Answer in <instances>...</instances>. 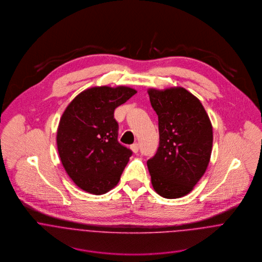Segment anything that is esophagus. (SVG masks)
<instances>
[{
  "label": "esophagus",
  "mask_w": 262,
  "mask_h": 262,
  "mask_svg": "<svg viewBox=\"0 0 262 262\" xmlns=\"http://www.w3.org/2000/svg\"><path fill=\"white\" fill-rule=\"evenodd\" d=\"M130 148H131V150H132L134 153H137V152H138V148H139V146H138V144H137V143H134V144H132V145L130 146Z\"/></svg>",
  "instance_id": "34e87169"
}]
</instances>
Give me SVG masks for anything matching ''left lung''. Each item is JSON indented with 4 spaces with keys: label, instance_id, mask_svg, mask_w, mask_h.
<instances>
[{
    "label": "left lung",
    "instance_id": "left-lung-1",
    "mask_svg": "<svg viewBox=\"0 0 262 262\" xmlns=\"http://www.w3.org/2000/svg\"><path fill=\"white\" fill-rule=\"evenodd\" d=\"M158 116L159 146L147 161L154 190L178 199L192 190L204 176L213 147V127L202 103L186 89H149Z\"/></svg>",
    "mask_w": 262,
    "mask_h": 262
}]
</instances>
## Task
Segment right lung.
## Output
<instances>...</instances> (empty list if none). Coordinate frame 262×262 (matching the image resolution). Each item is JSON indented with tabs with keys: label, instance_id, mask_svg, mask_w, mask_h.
<instances>
[{
	"label": "right lung",
	"instance_id": "obj_1",
	"mask_svg": "<svg viewBox=\"0 0 262 262\" xmlns=\"http://www.w3.org/2000/svg\"><path fill=\"white\" fill-rule=\"evenodd\" d=\"M137 92L94 86L78 94L62 114L56 135L61 163L79 188L103 194L116 187L132 151L118 142L114 111Z\"/></svg>",
	"mask_w": 262,
	"mask_h": 262
}]
</instances>
